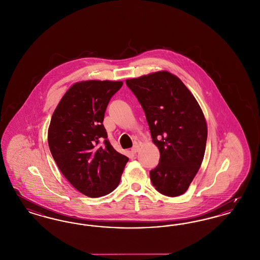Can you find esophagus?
I'll return each mask as SVG.
<instances>
[{
  "label": "esophagus",
  "instance_id": "obj_1",
  "mask_svg": "<svg viewBox=\"0 0 260 260\" xmlns=\"http://www.w3.org/2000/svg\"><path fill=\"white\" fill-rule=\"evenodd\" d=\"M138 151H139V145H138V144H135L134 147L132 148V152H133L134 154H136Z\"/></svg>",
  "mask_w": 260,
  "mask_h": 260
}]
</instances>
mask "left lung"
<instances>
[{
	"label": "left lung",
	"mask_w": 260,
	"mask_h": 260,
	"mask_svg": "<svg viewBox=\"0 0 260 260\" xmlns=\"http://www.w3.org/2000/svg\"><path fill=\"white\" fill-rule=\"evenodd\" d=\"M141 104L159 162L150 171L161 194H183L198 173L207 141V125L196 98L175 75L158 72L125 80Z\"/></svg>",
	"instance_id": "obj_1"
}]
</instances>
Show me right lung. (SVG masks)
<instances>
[{
	"mask_svg": "<svg viewBox=\"0 0 260 260\" xmlns=\"http://www.w3.org/2000/svg\"><path fill=\"white\" fill-rule=\"evenodd\" d=\"M121 81L90 80L73 85L56 107L48 145L62 175L89 198L113 191L127 156L118 153L104 127V113Z\"/></svg>",
	"mask_w": 260,
	"mask_h": 260,
	"instance_id": "add662e5",
	"label": "right lung"
}]
</instances>
